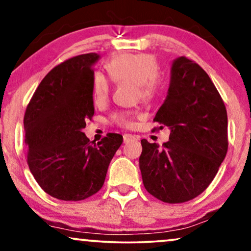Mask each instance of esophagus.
<instances>
[{
	"label": "esophagus",
	"mask_w": 251,
	"mask_h": 251,
	"mask_svg": "<svg viewBox=\"0 0 251 251\" xmlns=\"http://www.w3.org/2000/svg\"><path fill=\"white\" fill-rule=\"evenodd\" d=\"M135 139H138V136L131 135V133H125V135H123V140H125V143H128L130 140H135Z\"/></svg>",
	"instance_id": "obj_1"
}]
</instances>
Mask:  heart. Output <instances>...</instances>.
Wrapping results in <instances>:
<instances>
[{
	"label": "heart",
	"mask_w": 251,
	"mask_h": 251,
	"mask_svg": "<svg viewBox=\"0 0 251 251\" xmlns=\"http://www.w3.org/2000/svg\"><path fill=\"white\" fill-rule=\"evenodd\" d=\"M109 76L114 82H132L136 85L137 98L152 99L164 88V77L156 57L151 53H121L106 64ZM111 78L96 71L92 76V92L96 101H104L111 92ZM136 113L119 111L111 115V123L123 128L131 126Z\"/></svg>",
	"instance_id": "b5f03b06"
}]
</instances>
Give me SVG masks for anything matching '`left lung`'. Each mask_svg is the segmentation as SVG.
<instances>
[{
	"mask_svg": "<svg viewBox=\"0 0 251 251\" xmlns=\"http://www.w3.org/2000/svg\"><path fill=\"white\" fill-rule=\"evenodd\" d=\"M153 121L171 132L162 146L142 140L144 186L167 203L193 200L214 180L228 147L225 104L200 65L186 57L174 61L168 96Z\"/></svg>",
	"mask_w": 251,
	"mask_h": 251,
	"instance_id": "obj_1",
	"label": "left lung"
}]
</instances>
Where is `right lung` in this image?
Here are the masks:
<instances>
[{
	"label": "right lung",
	"instance_id": "add662e5",
	"mask_svg": "<svg viewBox=\"0 0 251 251\" xmlns=\"http://www.w3.org/2000/svg\"><path fill=\"white\" fill-rule=\"evenodd\" d=\"M97 53L63 61L48 73L24 116L27 164L41 188L64 201H81L104 185L123 137L107 133L91 144L82 129L95 114L92 65Z\"/></svg>",
	"mask_w": 251,
	"mask_h": 251
}]
</instances>
